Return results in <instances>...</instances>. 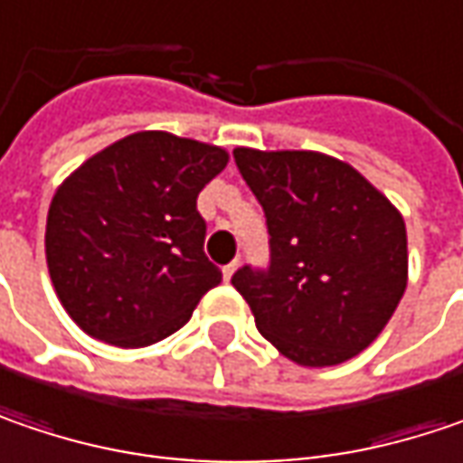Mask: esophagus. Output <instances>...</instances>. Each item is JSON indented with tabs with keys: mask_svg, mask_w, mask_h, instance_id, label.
Segmentation results:
<instances>
[{
	"mask_svg": "<svg viewBox=\"0 0 463 463\" xmlns=\"http://www.w3.org/2000/svg\"><path fill=\"white\" fill-rule=\"evenodd\" d=\"M235 271H238V261H232V264H228V267L222 269V274H225V279H228V282H231L232 274H235Z\"/></svg>",
	"mask_w": 463,
	"mask_h": 463,
	"instance_id": "obj_1",
	"label": "esophagus"
}]
</instances>
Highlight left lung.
<instances>
[{
  "label": "left lung",
  "mask_w": 463,
  "mask_h": 463,
  "mask_svg": "<svg viewBox=\"0 0 463 463\" xmlns=\"http://www.w3.org/2000/svg\"><path fill=\"white\" fill-rule=\"evenodd\" d=\"M267 214V271L232 274L256 329L306 368L347 363L371 345L407 290L402 212L352 168L313 150L235 147Z\"/></svg>",
  "instance_id": "obj_1"
}]
</instances>
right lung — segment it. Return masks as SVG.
I'll return each mask as SVG.
<instances>
[{
	"label": "right lung",
	"mask_w": 463,
	"mask_h": 463,
	"mask_svg": "<svg viewBox=\"0 0 463 463\" xmlns=\"http://www.w3.org/2000/svg\"><path fill=\"white\" fill-rule=\"evenodd\" d=\"M228 150L137 131L95 152L51 199L46 264L70 318L113 347H147L192 318L222 282L204 256L196 196Z\"/></svg>",
	"instance_id": "obj_1"
}]
</instances>
